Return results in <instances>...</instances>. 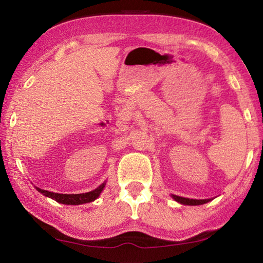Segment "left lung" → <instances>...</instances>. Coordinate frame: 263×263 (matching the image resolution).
I'll list each match as a JSON object with an SVG mask.
<instances>
[{"label":"left lung","mask_w":263,"mask_h":263,"mask_svg":"<svg viewBox=\"0 0 263 263\" xmlns=\"http://www.w3.org/2000/svg\"><path fill=\"white\" fill-rule=\"evenodd\" d=\"M173 198H174L176 202L184 204V205H202V204L210 202V199H190V198L180 197V196H176V195H173Z\"/></svg>","instance_id":"obj_1"}]
</instances>
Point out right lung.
<instances>
[{
	"label": "right lung",
	"mask_w": 263,
	"mask_h": 263,
	"mask_svg": "<svg viewBox=\"0 0 263 263\" xmlns=\"http://www.w3.org/2000/svg\"><path fill=\"white\" fill-rule=\"evenodd\" d=\"M105 183H102L99 188H96L95 190L89 191V193L86 194H57V193H51V191L44 190L41 188H37L39 193L43 194L46 197H50L52 199H54L58 203L61 204H67V205H79V204H84V203H89L95 201V199L99 197L100 194L102 193V190L104 189Z\"/></svg>",
	"instance_id": "obj_1"
}]
</instances>
